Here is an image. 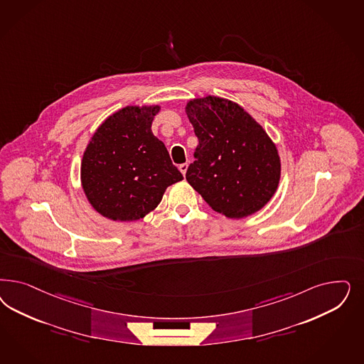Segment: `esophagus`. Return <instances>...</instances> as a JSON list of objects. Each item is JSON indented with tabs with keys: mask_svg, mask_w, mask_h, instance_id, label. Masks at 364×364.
Returning <instances> with one entry per match:
<instances>
[{
	"mask_svg": "<svg viewBox=\"0 0 364 364\" xmlns=\"http://www.w3.org/2000/svg\"><path fill=\"white\" fill-rule=\"evenodd\" d=\"M188 164H179V170H181V173L183 174V176H186V171H188Z\"/></svg>",
	"mask_w": 364,
	"mask_h": 364,
	"instance_id": "obj_1",
	"label": "esophagus"
}]
</instances>
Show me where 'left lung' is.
<instances>
[{
	"label": "left lung",
	"mask_w": 364,
	"mask_h": 364,
	"mask_svg": "<svg viewBox=\"0 0 364 364\" xmlns=\"http://www.w3.org/2000/svg\"><path fill=\"white\" fill-rule=\"evenodd\" d=\"M186 114L200 141L188 183L228 218L262 209L282 174L276 144L265 129L242 107L218 96L190 100Z\"/></svg>",
	"instance_id": "1"
}]
</instances>
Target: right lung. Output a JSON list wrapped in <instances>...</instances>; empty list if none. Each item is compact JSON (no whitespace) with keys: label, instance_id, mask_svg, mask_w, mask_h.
<instances>
[{"label":"right lung","instance_id":"add662e5","mask_svg":"<svg viewBox=\"0 0 364 364\" xmlns=\"http://www.w3.org/2000/svg\"><path fill=\"white\" fill-rule=\"evenodd\" d=\"M159 106H127L96 129L82 155V186L95 210L112 221H136L166 188L183 179L151 131Z\"/></svg>","mask_w":364,"mask_h":364}]
</instances>
